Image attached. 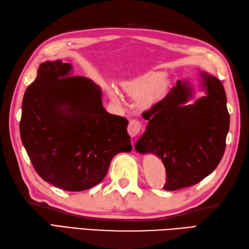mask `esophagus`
Returning a JSON list of instances; mask_svg holds the SVG:
<instances>
[{"mask_svg": "<svg viewBox=\"0 0 249 249\" xmlns=\"http://www.w3.org/2000/svg\"><path fill=\"white\" fill-rule=\"evenodd\" d=\"M142 129V123L141 121L137 120V119H133L129 121V124H128V134L131 136V137H136L137 135H138L140 131Z\"/></svg>", "mask_w": 249, "mask_h": 249, "instance_id": "obj_1", "label": "esophagus"}]
</instances>
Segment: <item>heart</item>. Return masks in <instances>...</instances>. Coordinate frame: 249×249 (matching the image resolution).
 Wrapping results in <instances>:
<instances>
[{"label":"heart","instance_id":"obj_1","mask_svg":"<svg viewBox=\"0 0 249 249\" xmlns=\"http://www.w3.org/2000/svg\"><path fill=\"white\" fill-rule=\"evenodd\" d=\"M163 79H165V75L162 72H147L126 84L125 91L134 97L143 95V97L141 98V105L143 107H149L156 103L165 92L166 82L163 81ZM112 98L118 100L116 94L112 93Z\"/></svg>","mask_w":249,"mask_h":249}]
</instances>
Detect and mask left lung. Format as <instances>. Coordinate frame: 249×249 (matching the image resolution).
<instances>
[{"label": "left lung", "mask_w": 249, "mask_h": 249, "mask_svg": "<svg viewBox=\"0 0 249 249\" xmlns=\"http://www.w3.org/2000/svg\"><path fill=\"white\" fill-rule=\"evenodd\" d=\"M201 78L208 95L194 105L184 106L193 89L178 80L165 98L142 113L149 124L136 150L160 157L166 168V190L202 181L224 156L230 125L225 89L209 73L201 72Z\"/></svg>", "instance_id": "8db88e82"}]
</instances>
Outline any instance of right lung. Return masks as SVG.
<instances>
[{
	"label": "right lung",
	"instance_id": "obj_1",
	"mask_svg": "<svg viewBox=\"0 0 249 249\" xmlns=\"http://www.w3.org/2000/svg\"><path fill=\"white\" fill-rule=\"evenodd\" d=\"M71 71L60 60L41 63L24 93L20 136L44 181L82 192L103 181L118 153L133 147L128 121L108 113L100 89Z\"/></svg>",
	"mask_w": 249,
	"mask_h": 249
}]
</instances>
